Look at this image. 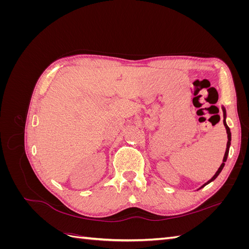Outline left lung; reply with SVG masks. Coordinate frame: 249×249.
Returning <instances> with one entry per match:
<instances>
[{
    "instance_id": "left-lung-1",
    "label": "left lung",
    "mask_w": 249,
    "mask_h": 249,
    "mask_svg": "<svg viewBox=\"0 0 249 249\" xmlns=\"http://www.w3.org/2000/svg\"><path fill=\"white\" fill-rule=\"evenodd\" d=\"M222 110H223V124H224V126H225V130H227V134H228V143H227V149H225V154H224V157H223V161H222V164L220 165V167L218 168V170L216 171V173L215 175L213 176V178H211V179H209L208 182L205 184V185H202L200 188H203L205 187L206 185H208L209 183H211V182H213V180L219 176V173L221 172V170L223 169V167H224V163L227 162V159H228V156H229V150H230V145H231V130H230V127L228 126V124H227V122H225V117H227V112H225V109H224V107H222Z\"/></svg>"
}]
</instances>
